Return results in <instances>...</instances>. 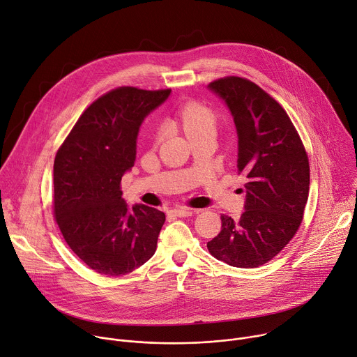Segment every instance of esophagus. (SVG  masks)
<instances>
[{"label":"esophagus","mask_w":357,"mask_h":357,"mask_svg":"<svg viewBox=\"0 0 357 357\" xmlns=\"http://www.w3.org/2000/svg\"><path fill=\"white\" fill-rule=\"evenodd\" d=\"M196 211L193 209H188V208H176V209H172L171 213L178 216V218H188V216H192Z\"/></svg>","instance_id":"obj_1"}]
</instances>
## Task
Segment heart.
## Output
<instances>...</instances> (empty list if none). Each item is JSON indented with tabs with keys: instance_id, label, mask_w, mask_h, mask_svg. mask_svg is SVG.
I'll list each match as a JSON object with an SVG mask.
<instances>
[{
	"instance_id": "obj_1",
	"label": "heart",
	"mask_w": 357,
	"mask_h": 357,
	"mask_svg": "<svg viewBox=\"0 0 357 357\" xmlns=\"http://www.w3.org/2000/svg\"><path fill=\"white\" fill-rule=\"evenodd\" d=\"M178 121L192 141L202 135L216 134V116L206 106L199 103H189L181 109L178 114ZM162 135V131L158 132V137Z\"/></svg>"
}]
</instances>
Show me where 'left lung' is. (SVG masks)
<instances>
[{
	"instance_id": "left-lung-1",
	"label": "left lung",
	"mask_w": 357,
	"mask_h": 357,
	"mask_svg": "<svg viewBox=\"0 0 357 357\" xmlns=\"http://www.w3.org/2000/svg\"><path fill=\"white\" fill-rule=\"evenodd\" d=\"M208 89L229 109L237 131V169L247 178L240 219L222 215L220 233L208 243L231 267L266 264L296 233L310 193V162L285 110L261 87L225 77Z\"/></svg>"
}]
</instances>
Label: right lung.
<instances>
[{
	"instance_id": "right-lung-1",
	"label": "right lung",
	"mask_w": 357,
	"mask_h": 357,
	"mask_svg": "<svg viewBox=\"0 0 357 357\" xmlns=\"http://www.w3.org/2000/svg\"><path fill=\"white\" fill-rule=\"evenodd\" d=\"M167 90L119 87L80 116L54 164V209L65 241L91 270L124 275L157 250L165 213L128 206L120 182L131 171L145 117L169 97Z\"/></svg>"
}]
</instances>
